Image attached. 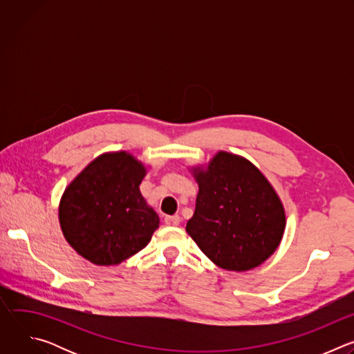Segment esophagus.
I'll list each match as a JSON object with an SVG mask.
<instances>
[{
	"label": "esophagus",
	"mask_w": 354,
	"mask_h": 354,
	"mask_svg": "<svg viewBox=\"0 0 354 354\" xmlns=\"http://www.w3.org/2000/svg\"><path fill=\"white\" fill-rule=\"evenodd\" d=\"M179 223H180V217L179 216H167L165 217V224L167 225L176 227V225H179Z\"/></svg>",
	"instance_id": "1"
}]
</instances>
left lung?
<instances>
[{"mask_svg":"<svg viewBox=\"0 0 354 354\" xmlns=\"http://www.w3.org/2000/svg\"><path fill=\"white\" fill-rule=\"evenodd\" d=\"M196 210L187 234L218 268L250 270L277 249L286 214L262 172L248 160L220 151L206 169L194 168Z\"/></svg>","mask_w":354,"mask_h":354,"instance_id":"1","label":"left lung"}]
</instances>
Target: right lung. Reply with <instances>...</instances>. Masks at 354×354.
<instances>
[{
	"label": "right lung",
	"mask_w": 354,
	"mask_h": 354,
	"mask_svg": "<svg viewBox=\"0 0 354 354\" xmlns=\"http://www.w3.org/2000/svg\"><path fill=\"white\" fill-rule=\"evenodd\" d=\"M145 168L133 156L104 154L66 189L59 218L67 242L86 261L119 265L147 246L160 225L140 193Z\"/></svg>",
	"instance_id": "right-lung-1"
}]
</instances>
